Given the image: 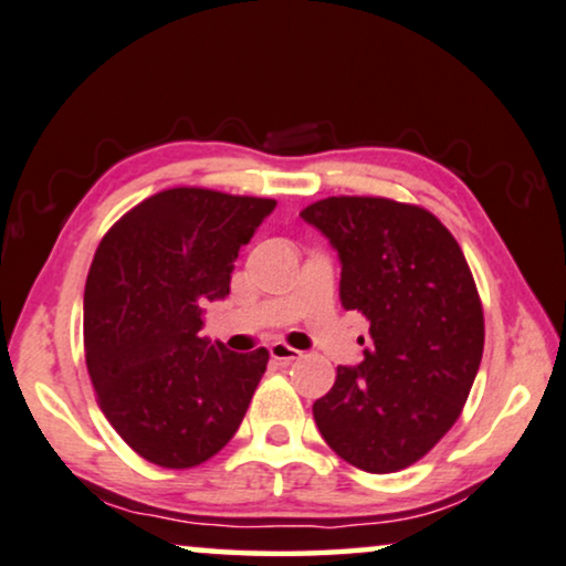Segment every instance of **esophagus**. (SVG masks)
I'll use <instances>...</instances> for the list:
<instances>
[{
	"instance_id": "1",
	"label": "esophagus",
	"mask_w": 566,
	"mask_h": 566,
	"mask_svg": "<svg viewBox=\"0 0 566 566\" xmlns=\"http://www.w3.org/2000/svg\"><path fill=\"white\" fill-rule=\"evenodd\" d=\"M269 354H271V359H274V361H282V365H290V361H295V359L303 357V352L292 349V346L282 344V342L271 344V346H269Z\"/></svg>"
}]
</instances>
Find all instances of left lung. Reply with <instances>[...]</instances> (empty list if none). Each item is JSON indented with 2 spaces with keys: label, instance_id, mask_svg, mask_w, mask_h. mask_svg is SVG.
I'll return each mask as SVG.
<instances>
[{
  "label": "left lung",
  "instance_id": "1",
  "mask_svg": "<svg viewBox=\"0 0 566 566\" xmlns=\"http://www.w3.org/2000/svg\"><path fill=\"white\" fill-rule=\"evenodd\" d=\"M300 217L342 261L344 311L370 321L357 367L313 403L323 440L367 473L424 458L461 417L484 352V311L469 263L427 209L380 196H328ZM365 344V338H359Z\"/></svg>",
  "mask_w": 566,
  "mask_h": 566
}]
</instances>
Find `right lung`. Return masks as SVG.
<instances>
[{
  "mask_svg": "<svg viewBox=\"0 0 566 566\" xmlns=\"http://www.w3.org/2000/svg\"><path fill=\"white\" fill-rule=\"evenodd\" d=\"M274 199L168 188L126 212L97 245L85 284V361L120 440L163 469L228 446L269 352H230L199 334L201 305L230 295L238 251Z\"/></svg>",
  "mask_w": 566,
  "mask_h": 566,
  "instance_id": "obj_1",
  "label": "right lung"
}]
</instances>
